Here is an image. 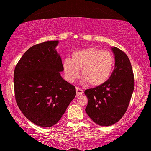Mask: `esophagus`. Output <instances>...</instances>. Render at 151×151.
<instances>
[{
  "instance_id": "esophagus-1",
  "label": "esophagus",
  "mask_w": 151,
  "mask_h": 151,
  "mask_svg": "<svg viewBox=\"0 0 151 151\" xmlns=\"http://www.w3.org/2000/svg\"><path fill=\"white\" fill-rule=\"evenodd\" d=\"M83 92V90H82L81 88H76V95H77V96L82 94Z\"/></svg>"
}]
</instances>
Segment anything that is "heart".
Wrapping results in <instances>:
<instances>
[{
    "label": "heart",
    "instance_id": "b5f03b06",
    "mask_svg": "<svg viewBox=\"0 0 151 151\" xmlns=\"http://www.w3.org/2000/svg\"><path fill=\"white\" fill-rule=\"evenodd\" d=\"M115 60L110 52L96 48H88L74 51L71 59H65L62 65L65 77L73 82L81 75L85 82L92 86H99L105 83L111 75Z\"/></svg>",
    "mask_w": 151,
    "mask_h": 151
}]
</instances>
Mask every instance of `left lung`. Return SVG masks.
Wrapping results in <instances>:
<instances>
[{"label":"left lung","instance_id":"1","mask_svg":"<svg viewBox=\"0 0 151 151\" xmlns=\"http://www.w3.org/2000/svg\"><path fill=\"white\" fill-rule=\"evenodd\" d=\"M115 69L103 85L86 90L88 98L85 111L90 119L102 126H109L121 119L126 112L134 88V73L128 57L117 47Z\"/></svg>","mask_w":151,"mask_h":151}]
</instances>
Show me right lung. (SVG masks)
<instances>
[{
    "instance_id": "obj_1",
    "label": "right lung",
    "mask_w": 151,
    "mask_h": 151,
    "mask_svg": "<svg viewBox=\"0 0 151 151\" xmlns=\"http://www.w3.org/2000/svg\"><path fill=\"white\" fill-rule=\"evenodd\" d=\"M59 41L38 44L25 52L14 71L16 102L27 119L40 127L59 121L76 94V88L63 79Z\"/></svg>"
}]
</instances>
